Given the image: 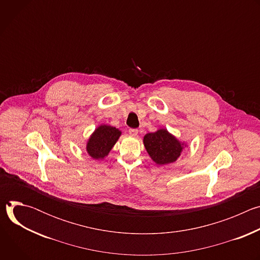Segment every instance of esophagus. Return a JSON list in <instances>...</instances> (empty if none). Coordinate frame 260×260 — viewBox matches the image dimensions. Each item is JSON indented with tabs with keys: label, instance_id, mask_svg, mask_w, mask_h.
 <instances>
[{
	"label": "esophagus",
	"instance_id": "obj_1",
	"mask_svg": "<svg viewBox=\"0 0 260 260\" xmlns=\"http://www.w3.org/2000/svg\"><path fill=\"white\" fill-rule=\"evenodd\" d=\"M128 133H129V135L131 136H133V137H136L137 135H138V129H136V128H131L129 131H128Z\"/></svg>",
	"mask_w": 260,
	"mask_h": 260
}]
</instances>
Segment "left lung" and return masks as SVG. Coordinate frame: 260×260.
I'll return each instance as SVG.
<instances>
[{"label":"left lung","instance_id":"1","mask_svg":"<svg viewBox=\"0 0 260 260\" xmlns=\"http://www.w3.org/2000/svg\"><path fill=\"white\" fill-rule=\"evenodd\" d=\"M143 143L147 153L158 166H166L177 161L182 151L188 147L171 134L167 128H158L154 133L144 136Z\"/></svg>","mask_w":260,"mask_h":260}]
</instances>
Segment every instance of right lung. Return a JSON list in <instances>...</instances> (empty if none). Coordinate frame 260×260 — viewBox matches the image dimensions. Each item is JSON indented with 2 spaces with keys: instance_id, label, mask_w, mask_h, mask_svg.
Returning a JSON list of instances; mask_svg holds the SVG:
<instances>
[{
  "instance_id": "right-lung-1",
  "label": "right lung",
  "mask_w": 260,
  "mask_h": 260,
  "mask_svg": "<svg viewBox=\"0 0 260 260\" xmlns=\"http://www.w3.org/2000/svg\"><path fill=\"white\" fill-rule=\"evenodd\" d=\"M121 131L108 124L99 125L86 142V152L95 160L104 159L118 141Z\"/></svg>"
}]
</instances>
